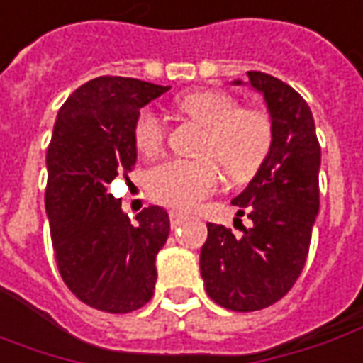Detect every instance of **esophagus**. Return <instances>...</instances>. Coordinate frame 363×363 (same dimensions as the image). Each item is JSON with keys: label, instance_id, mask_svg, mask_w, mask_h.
<instances>
[{"label": "esophagus", "instance_id": "34e87169", "mask_svg": "<svg viewBox=\"0 0 363 363\" xmlns=\"http://www.w3.org/2000/svg\"><path fill=\"white\" fill-rule=\"evenodd\" d=\"M169 216H171L172 226H179V224H181L184 218H186V214L181 213V211H171V214H169Z\"/></svg>", "mask_w": 363, "mask_h": 363}]
</instances>
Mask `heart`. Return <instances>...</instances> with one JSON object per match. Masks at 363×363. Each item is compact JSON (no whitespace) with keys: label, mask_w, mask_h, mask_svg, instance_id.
<instances>
[{"label":"heart","mask_w":363,"mask_h":363,"mask_svg":"<svg viewBox=\"0 0 363 363\" xmlns=\"http://www.w3.org/2000/svg\"><path fill=\"white\" fill-rule=\"evenodd\" d=\"M181 115L204 127L199 152L201 159H169L149 172V192L161 204L191 211L218 186L220 172L242 181L264 164L272 145V123L258 107H238V101L218 89H199L177 99ZM164 121L143 109L133 125L135 147L145 157H155L164 145Z\"/></svg>","instance_id":"b5f03b06"}]
</instances>
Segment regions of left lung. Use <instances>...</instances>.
Listing matches in <instances>:
<instances>
[{
	"instance_id": "obj_1",
	"label": "left lung",
	"mask_w": 363,
	"mask_h": 363,
	"mask_svg": "<svg viewBox=\"0 0 363 363\" xmlns=\"http://www.w3.org/2000/svg\"><path fill=\"white\" fill-rule=\"evenodd\" d=\"M246 75L264 95L272 123L264 164L233 199L238 214H248L252 224L236 238L230 228L208 223L201 248L206 294L234 312L262 310L288 294L306 264L320 211V143L312 111L284 81L260 71Z\"/></svg>"
}]
</instances>
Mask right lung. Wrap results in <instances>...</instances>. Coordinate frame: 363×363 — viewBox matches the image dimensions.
Listing matches in <instances>:
<instances>
[{
    "label": "right lung",
    "mask_w": 363,
    "mask_h": 363,
    "mask_svg": "<svg viewBox=\"0 0 363 363\" xmlns=\"http://www.w3.org/2000/svg\"><path fill=\"white\" fill-rule=\"evenodd\" d=\"M169 87L130 77H97L59 109L47 149L45 211L59 274L95 310L127 314L155 294V258L171 230L169 214L149 206L137 223L109 192L137 162L133 125Z\"/></svg>",
    "instance_id": "1"
}]
</instances>
